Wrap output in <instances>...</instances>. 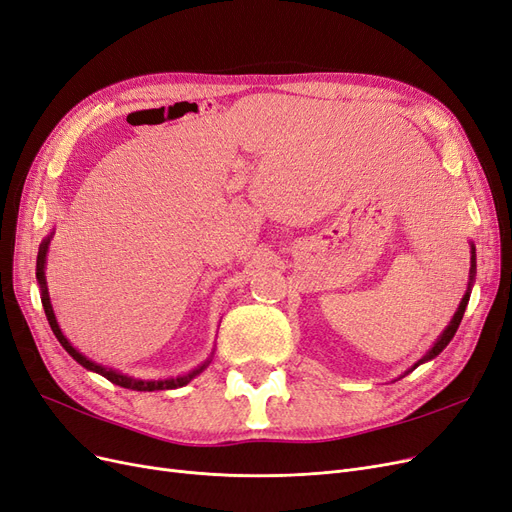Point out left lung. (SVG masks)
Returning <instances> with one entry per match:
<instances>
[{
    "mask_svg": "<svg viewBox=\"0 0 512 512\" xmlns=\"http://www.w3.org/2000/svg\"><path fill=\"white\" fill-rule=\"evenodd\" d=\"M474 276H476V249H474V244H470V283H468V291H466V295L464 298H461V302H459V308H457V312L453 315V319H451V323L444 327V332L438 336V340L434 342V346L430 351H427L415 366H412L410 370H415L417 366H421V364H425V361H430V359H434L436 355H440L442 353V349L444 346H447L451 340H453V336H455V332H457V327H459V323H461V319H464V312H466V306H468V300H470V291H472V283H474ZM408 370V372H410ZM406 372V374H408Z\"/></svg>",
    "mask_w": 512,
    "mask_h": 512,
    "instance_id": "obj_1",
    "label": "left lung"
}]
</instances>
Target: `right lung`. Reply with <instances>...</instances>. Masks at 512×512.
Returning a JSON list of instances; mask_svg holds the SVG:
<instances>
[{"instance_id": "1", "label": "right lung", "mask_w": 512, "mask_h": 512, "mask_svg": "<svg viewBox=\"0 0 512 512\" xmlns=\"http://www.w3.org/2000/svg\"><path fill=\"white\" fill-rule=\"evenodd\" d=\"M51 238L53 234L48 236L42 244H40V251H38V261H36V278H38V285H40V295H42V306H44V312H46V319H48V325H51L53 334L57 336V340L61 342V346L65 351H68L78 364L82 368H87L91 372H97L102 374L104 378H108L110 383L119 385V387H125V389H134V391H163V389H178V387H185L189 381H193V378L197 374H202L212 359H206L202 366H197L195 370L183 374V376H176V378H166V381H140V378H134V376H127L123 372H117L112 368H104L100 364H95V361H91L89 357H85L82 353H78L74 346L70 344V340L63 336L61 327L55 319V312H53V306H51V298H48V287H46V276H44V268H46V253H48V244H51Z\"/></svg>"}]
</instances>
